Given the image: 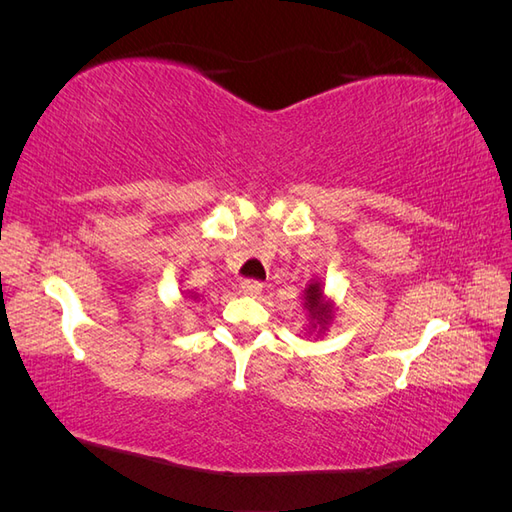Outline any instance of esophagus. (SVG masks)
<instances>
[{"label": "esophagus", "instance_id": "34e87169", "mask_svg": "<svg viewBox=\"0 0 512 512\" xmlns=\"http://www.w3.org/2000/svg\"><path fill=\"white\" fill-rule=\"evenodd\" d=\"M241 292L245 294V297H258V294L262 292V284L256 280H245L241 284Z\"/></svg>", "mask_w": 512, "mask_h": 512}]
</instances>
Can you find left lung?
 Segmentation results:
<instances>
[{
  "mask_svg": "<svg viewBox=\"0 0 512 512\" xmlns=\"http://www.w3.org/2000/svg\"><path fill=\"white\" fill-rule=\"evenodd\" d=\"M303 309L307 312V333H324L329 329V324L335 318V303L331 299H327L324 294L322 282L320 280H312L305 290H303Z\"/></svg>",
  "mask_w": 512,
  "mask_h": 512,
  "instance_id": "1",
  "label": "left lung"
}]
</instances>
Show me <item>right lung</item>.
<instances>
[{
  "instance_id": "1",
  "label": "right lung",
  "mask_w": 512,
  "mask_h": 512,
  "mask_svg": "<svg viewBox=\"0 0 512 512\" xmlns=\"http://www.w3.org/2000/svg\"><path fill=\"white\" fill-rule=\"evenodd\" d=\"M188 299H192V301H198V299H200V294H196V292H188Z\"/></svg>"
}]
</instances>
